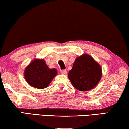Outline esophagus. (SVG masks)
Returning <instances> with one entry per match:
<instances>
[{
    "label": "esophagus",
    "instance_id": "esophagus-1",
    "mask_svg": "<svg viewBox=\"0 0 129 129\" xmlns=\"http://www.w3.org/2000/svg\"><path fill=\"white\" fill-rule=\"evenodd\" d=\"M60 73L62 74H66L67 70H60Z\"/></svg>",
    "mask_w": 129,
    "mask_h": 129
}]
</instances>
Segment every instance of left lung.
<instances>
[{
	"mask_svg": "<svg viewBox=\"0 0 129 129\" xmlns=\"http://www.w3.org/2000/svg\"><path fill=\"white\" fill-rule=\"evenodd\" d=\"M102 76L100 65L88 54L77 57L68 74L71 84L80 91H89L95 87Z\"/></svg>",
	"mask_w": 129,
	"mask_h": 129,
	"instance_id": "left-lung-1",
	"label": "left lung"
}]
</instances>
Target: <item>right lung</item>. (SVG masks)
Wrapping results in <instances>:
<instances>
[{"label": "right lung", "instance_id": "obj_1", "mask_svg": "<svg viewBox=\"0 0 129 129\" xmlns=\"http://www.w3.org/2000/svg\"><path fill=\"white\" fill-rule=\"evenodd\" d=\"M56 69H50L43 59H35L26 67L24 77L32 87L44 89L49 86L56 76Z\"/></svg>", "mask_w": 129, "mask_h": 129}]
</instances>
